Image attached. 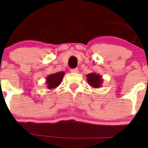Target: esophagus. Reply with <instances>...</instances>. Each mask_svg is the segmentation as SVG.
Here are the masks:
<instances>
[{
    "label": "esophagus",
    "instance_id": "34e87169",
    "mask_svg": "<svg viewBox=\"0 0 148 148\" xmlns=\"http://www.w3.org/2000/svg\"><path fill=\"white\" fill-rule=\"evenodd\" d=\"M70 71H71V72H72V73H78V72H79V70H78L77 68L72 69Z\"/></svg>",
    "mask_w": 148,
    "mask_h": 148
}]
</instances>
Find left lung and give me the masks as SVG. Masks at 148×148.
Listing matches in <instances>:
<instances>
[{"label":"left lung","mask_w":148,"mask_h":148,"mask_svg":"<svg viewBox=\"0 0 148 148\" xmlns=\"http://www.w3.org/2000/svg\"><path fill=\"white\" fill-rule=\"evenodd\" d=\"M86 77H87L88 84L91 87L95 88H99L101 87V84L103 83V79L100 74H96L95 72L90 73V74L86 75Z\"/></svg>","instance_id":"obj_1"}]
</instances>
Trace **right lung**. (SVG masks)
Returning a JSON list of instances; mask_svg holds the SVG:
<instances>
[{"mask_svg":"<svg viewBox=\"0 0 148 148\" xmlns=\"http://www.w3.org/2000/svg\"><path fill=\"white\" fill-rule=\"evenodd\" d=\"M64 75V72H58L49 75L46 79V84L47 88L49 89H53L58 87L60 84Z\"/></svg>","mask_w":148,"mask_h":148,"instance_id":"right-lung-1","label":"right lung"}]
</instances>
